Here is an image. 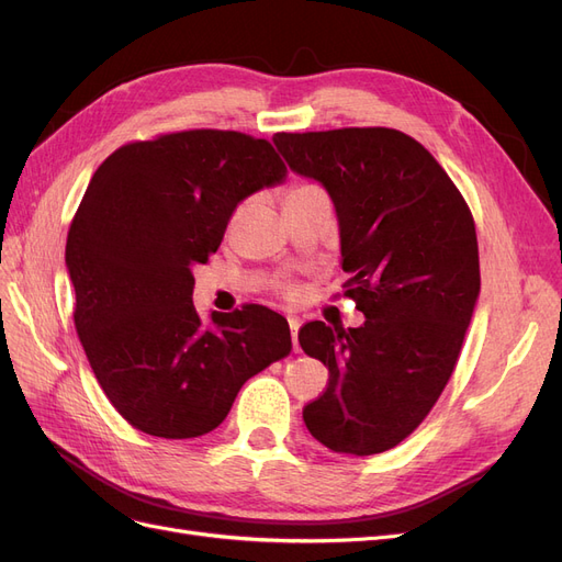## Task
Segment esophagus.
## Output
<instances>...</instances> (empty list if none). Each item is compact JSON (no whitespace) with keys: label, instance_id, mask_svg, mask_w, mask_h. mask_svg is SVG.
<instances>
[{"label":"esophagus","instance_id":"1","mask_svg":"<svg viewBox=\"0 0 562 562\" xmlns=\"http://www.w3.org/2000/svg\"><path fill=\"white\" fill-rule=\"evenodd\" d=\"M288 326H291V335H293V349H295V353L300 351V345H297V330H300V318H295V316H291L288 318Z\"/></svg>","mask_w":562,"mask_h":562}]
</instances>
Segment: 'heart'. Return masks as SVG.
Here are the masks:
<instances>
[{"label": "heart", "mask_w": 562, "mask_h": 562, "mask_svg": "<svg viewBox=\"0 0 562 562\" xmlns=\"http://www.w3.org/2000/svg\"><path fill=\"white\" fill-rule=\"evenodd\" d=\"M312 192H318V187H314V184H295V187H291V190H288L285 201H293V199H300V196H307V194H312Z\"/></svg>", "instance_id": "1"}]
</instances>
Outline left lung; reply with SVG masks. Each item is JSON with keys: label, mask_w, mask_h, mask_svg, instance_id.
Wrapping results in <instances>:
<instances>
[{"label": "left lung", "mask_w": 562, "mask_h": 562, "mask_svg": "<svg viewBox=\"0 0 562 562\" xmlns=\"http://www.w3.org/2000/svg\"><path fill=\"white\" fill-rule=\"evenodd\" d=\"M291 171L326 187L359 328L302 326L304 353L328 386L304 405L310 434L333 452L398 446L446 389L481 293L469 206L415 138L394 128L277 133Z\"/></svg>", "instance_id": "1"}]
</instances>
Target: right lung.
<instances>
[{
  "label": "right lung",
  "mask_w": 562,
  "mask_h": 562,
  "mask_svg": "<svg viewBox=\"0 0 562 562\" xmlns=\"http://www.w3.org/2000/svg\"><path fill=\"white\" fill-rule=\"evenodd\" d=\"M285 176L267 140L211 128L131 143L98 166L65 265L81 347L131 427L209 434L246 380L291 353L281 314L246 304L201 321L192 302V269L217 250L234 209Z\"/></svg>",
  "instance_id": "right-lung-1"
}]
</instances>
